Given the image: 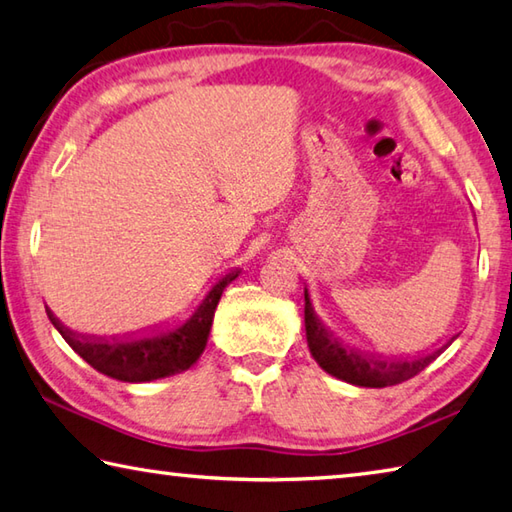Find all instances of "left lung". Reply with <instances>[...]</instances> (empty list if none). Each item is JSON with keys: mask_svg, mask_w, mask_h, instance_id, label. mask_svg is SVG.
I'll use <instances>...</instances> for the list:
<instances>
[{"mask_svg": "<svg viewBox=\"0 0 512 512\" xmlns=\"http://www.w3.org/2000/svg\"><path fill=\"white\" fill-rule=\"evenodd\" d=\"M304 329L315 362L327 374L358 387H389L414 378L418 371H423L430 362L439 358L459 336V333H454L439 349L414 353V356H385V353L360 351L345 345L340 338L333 336V331L324 327L313 311L309 288H304Z\"/></svg>", "mask_w": 512, "mask_h": 512, "instance_id": "1", "label": "left lung"}]
</instances>
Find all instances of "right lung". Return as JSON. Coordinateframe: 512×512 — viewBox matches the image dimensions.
<instances>
[{
	"instance_id": "right-lung-1",
	"label": "right lung",
	"mask_w": 512,
	"mask_h": 512,
	"mask_svg": "<svg viewBox=\"0 0 512 512\" xmlns=\"http://www.w3.org/2000/svg\"><path fill=\"white\" fill-rule=\"evenodd\" d=\"M239 273V268H232L230 273L219 277L188 320L138 333H125L120 338L87 336V333L71 331L55 318L49 306H46V315L53 327L60 331V336L67 340V345L100 374L123 380V383H150V380L181 374L201 358L208 345L212 318H215L221 293L232 280H237Z\"/></svg>"
}]
</instances>
